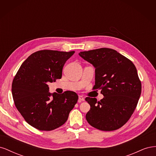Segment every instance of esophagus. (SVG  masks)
Segmentation results:
<instances>
[{"instance_id": "obj_1", "label": "esophagus", "mask_w": 156, "mask_h": 156, "mask_svg": "<svg viewBox=\"0 0 156 156\" xmlns=\"http://www.w3.org/2000/svg\"><path fill=\"white\" fill-rule=\"evenodd\" d=\"M79 100L81 101H84V98L83 96H79Z\"/></svg>"}]
</instances>
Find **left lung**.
<instances>
[{
	"instance_id": "1",
	"label": "left lung",
	"mask_w": 156,
	"mask_h": 156,
	"mask_svg": "<svg viewBox=\"0 0 156 156\" xmlns=\"http://www.w3.org/2000/svg\"><path fill=\"white\" fill-rule=\"evenodd\" d=\"M79 55L95 69L93 90H101L103 98L87 97L90 105L87 113L88 124L101 131H114L129 120L137 105L141 82L133 63L114 49L100 48Z\"/></svg>"
}]
</instances>
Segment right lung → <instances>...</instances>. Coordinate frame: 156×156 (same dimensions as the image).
Instances as JSON below:
<instances>
[{
  "mask_svg": "<svg viewBox=\"0 0 156 156\" xmlns=\"http://www.w3.org/2000/svg\"><path fill=\"white\" fill-rule=\"evenodd\" d=\"M74 53L36 51L23 62L13 80L12 92L17 109L37 129L51 131L62 126L77 102L75 92L51 94L48 86L61 79L64 64Z\"/></svg>",
  "mask_w": 156,
  "mask_h": 156,
  "instance_id": "1",
  "label": "right lung"
}]
</instances>
